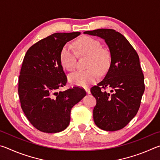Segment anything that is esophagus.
<instances>
[{"mask_svg": "<svg viewBox=\"0 0 160 160\" xmlns=\"http://www.w3.org/2000/svg\"><path fill=\"white\" fill-rule=\"evenodd\" d=\"M85 90L87 93H88V94H90V89H89V88H85Z\"/></svg>", "mask_w": 160, "mask_h": 160, "instance_id": "1", "label": "esophagus"}]
</instances>
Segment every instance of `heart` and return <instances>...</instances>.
<instances>
[{
  "instance_id": "obj_1",
  "label": "heart",
  "mask_w": 160,
  "mask_h": 160,
  "mask_svg": "<svg viewBox=\"0 0 160 160\" xmlns=\"http://www.w3.org/2000/svg\"><path fill=\"white\" fill-rule=\"evenodd\" d=\"M75 46L80 56H88L85 70H79L69 75L68 80L73 85L86 87L94 83L99 74H104L109 68L111 53L109 51L101 47L100 42L94 38L84 36L75 42ZM77 53L71 46L66 44L60 53V61L65 69L72 71L76 67Z\"/></svg>"
}]
</instances>
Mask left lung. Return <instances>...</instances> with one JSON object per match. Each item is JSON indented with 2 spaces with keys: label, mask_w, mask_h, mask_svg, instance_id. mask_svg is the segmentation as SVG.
Masks as SVG:
<instances>
[{
  "label": "left lung",
  "mask_w": 160,
  "mask_h": 160,
  "mask_svg": "<svg viewBox=\"0 0 160 160\" xmlns=\"http://www.w3.org/2000/svg\"><path fill=\"white\" fill-rule=\"evenodd\" d=\"M84 34L101 37L111 53L107 73L90 90L97 100L94 123L107 131L122 129L136 115L145 91L139 56L126 37L114 29H98ZM107 87L111 89L110 93L106 92Z\"/></svg>",
  "instance_id": "obj_1"
}]
</instances>
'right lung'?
<instances>
[{"label": "right lung", "instance_id": "obj_1", "mask_svg": "<svg viewBox=\"0 0 160 160\" xmlns=\"http://www.w3.org/2000/svg\"><path fill=\"white\" fill-rule=\"evenodd\" d=\"M80 34H51L32 45L24 57L18 80L19 98L26 117L40 131L52 133L66 129L72 107L86 95L85 90L77 86L58 91L67 82L61 51Z\"/></svg>", "mask_w": 160, "mask_h": 160}]
</instances>
